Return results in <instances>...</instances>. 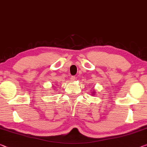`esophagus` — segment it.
<instances>
[{"label":"esophagus","instance_id":"esophagus-1","mask_svg":"<svg viewBox=\"0 0 147 147\" xmlns=\"http://www.w3.org/2000/svg\"><path fill=\"white\" fill-rule=\"evenodd\" d=\"M71 81H74L75 80H76V76H71Z\"/></svg>","mask_w":147,"mask_h":147}]
</instances>
